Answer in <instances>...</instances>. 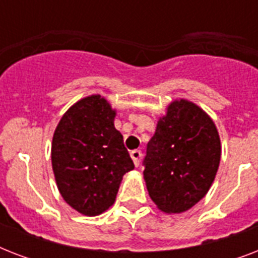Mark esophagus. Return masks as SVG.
<instances>
[{
  "label": "esophagus",
  "instance_id": "esophagus-1",
  "mask_svg": "<svg viewBox=\"0 0 258 258\" xmlns=\"http://www.w3.org/2000/svg\"><path fill=\"white\" fill-rule=\"evenodd\" d=\"M130 155H131V158H133V161H134V163H135V166L141 165V159H142L141 150H133Z\"/></svg>",
  "mask_w": 258,
  "mask_h": 258
}]
</instances>
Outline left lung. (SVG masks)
<instances>
[{"instance_id":"left-lung-1","label":"left lung","mask_w":258,"mask_h":258,"mask_svg":"<svg viewBox=\"0 0 258 258\" xmlns=\"http://www.w3.org/2000/svg\"><path fill=\"white\" fill-rule=\"evenodd\" d=\"M220 159V135L210 116L191 101H172L143 161L151 200L162 212H186L206 196Z\"/></svg>"}]
</instances>
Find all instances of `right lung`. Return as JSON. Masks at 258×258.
Segmentation results:
<instances>
[{
    "label": "right lung",
    "instance_id": "1",
    "mask_svg": "<svg viewBox=\"0 0 258 258\" xmlns=\"http://www.w3.org/2000/svg\"><path fill=\"white\" fill-rule=\"evenodd\" d=\"M115 111L100 95L71 107L56 127L52 167L60 194L84 216L112 206L125 172L135 167L115 128Z\"/></svg>",
    "mask_w": 258,
    "mask_h": 258
}]
</instances>
